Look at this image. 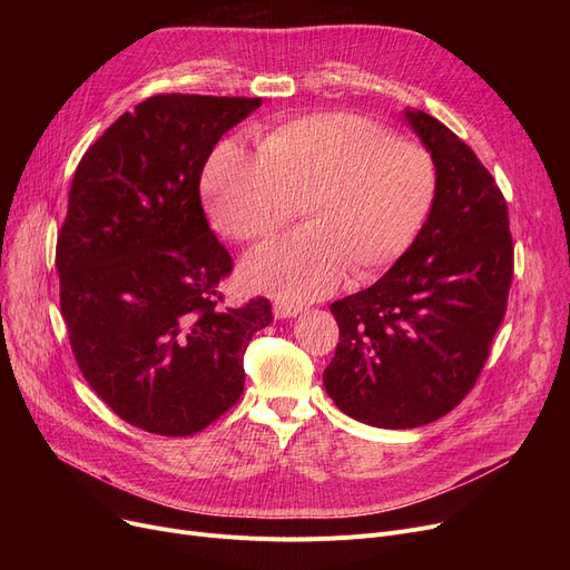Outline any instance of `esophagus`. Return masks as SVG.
Masks as SVG:
<instances>
[{"instance_id": "34e87169", "label": "esophagus", "mask_w": 570, "mask_h": 570, "mask_svg": "<svg viewBox=\"0 0 570 570\" xmlns=\"http://www.w3.org/2000/svg\"><path fill=\"white\" fill-rule=\"evenodd\" d=\"M273 312L277 318H288V316H295L303 312V305H293V303H286V301H277L273 305Z\"/></svg>"}]
</instances>
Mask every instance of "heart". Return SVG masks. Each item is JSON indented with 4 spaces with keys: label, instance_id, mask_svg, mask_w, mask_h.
<instances>
[{
    "label": "heart",
    "instance_id": "obj_1",
    "mask_svg": "<svg viewBox=\"0 0 570 570\" xmlns=\"http://www.w3.org/2000/svg\"><path fill=\"white\" fill-rule=\"evenodd\" d=\"M436 187L423 145L351 112L288 119L256 153L226 140L203 175L209 215L239 243L273 235L303 203L309 226L243 265L247 284L288 301L331 293L348 267L355 279L391 267L425 226Z\"/></svg>",
    "mask_w": 570,
    "mask_h": 570
}]
</instances>
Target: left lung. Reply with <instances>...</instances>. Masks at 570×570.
I'll list each match as a JSON object with an SVG mask.
<instances>
[{
  "label": "left lung",
  "mask_w": 570,
  "mask_h": 570,
  "mask_svg": "<svg viewBox=\"0 0 570 570\" xmlns=\"http://www.w3.org/2000/svg\"><path fill=\"white\" fill-rule=\"evenodd\" d=\"M436 166V198L402 258L331 305L340 344L323 385L355 421L421 428L481 376L513 282L508 207L473 149L436 117L406 110Z\"/></svg>",
  "instance_id": "obj_1"
}]
</instances>
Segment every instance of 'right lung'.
<instances>
[{"mask_svg":"<svg viewBox=\"0 0 570 570\" xmlns=\"http://www.w3.org/2000/svg\"><path fill=\"white\" fill-rule=\"evenodd\" d=\"M261 99L157 95L82 155L55 263L85 381L125 423L189 436L243 395L245 351L273 323L267 297L224 307L233 258L200 203L219 138Z\"/></svg>","mask_w":570,"mask_h":570,"instance_id":"1","label":"right lung"}]
</instances>
